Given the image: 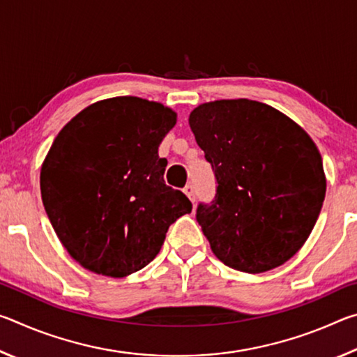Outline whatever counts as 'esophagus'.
<instances>
[{
    "instance_id": "obj_1",
    "label": "esophagus",
    "mask_w": 357,
    "mask_h": 357,
    "mask_svg": "<svg viewBox=\"0 0 357 357\" xmlns=\"http://www.w3.org/2000/svg\"><path fill=\"white\" fill-rule=\"evenodd\" d=\"M184 193H185L187 198H189L192 203H195V189H193L192 184H187L184 187Z\"/></svg>"
}]
</instances>
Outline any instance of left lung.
<instances>
[{
	"label": "left lung",
	"mask_w": 357,
	"mask_h": 357,
	"mask_svg": "<svg viewBox=\"0 0 357 357\" xmlns=\"http://www.w3.org/2000/svg\"><path fill=\"white\" fill-rule=\"evenodd\" d=\"M189 126L217 179L213 204L197 209L211 250L247 274L287 263L324 202L315 142L285 113L250 99L204 102L190 112Z\"/></svg>",
	"instance_id": "left-lung-1"
}]
</instances>
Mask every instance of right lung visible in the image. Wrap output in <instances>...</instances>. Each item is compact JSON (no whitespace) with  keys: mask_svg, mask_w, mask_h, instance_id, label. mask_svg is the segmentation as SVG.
I'll return each instance as SVG.
<instances>
[{"mask_svg":"<svg viewBox=\"0 0 357 357\" xmlns=\"http://www.w3.org/2000/svg\"><path fill=\"white\" fill-rule=\"evenodd\" d=\"M178 121L160 102L119 96L75 114L40 167L45 213L84 269L123 279L153 261L192 203L164 181L159 146Z\"/></svg>","mask_w":357,"mask_h":357,"instance_id":"right-lung-1","label":"right lung"}]
</instances>
